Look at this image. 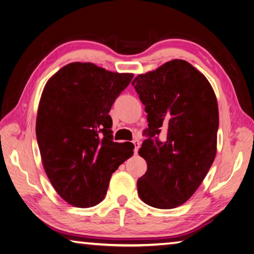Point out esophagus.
<instances>
[{
	"instance_id": "34e87169",
	"label": "esophagus",
	"mask_w": 254,
	"mask_h": 254,
	"mask_svg": "<svg viewBox=\"0 0 254 254\" xmlns=\"http://www.w3.org/2000/svg\"><path fill=\"white\" fill-rule=\"evenodd\" d=\"M133 145H134V154L136 155L137 151H138V148H139V145H140L138 139H134L133 140Z\"/></svg>"
}]
</instances>
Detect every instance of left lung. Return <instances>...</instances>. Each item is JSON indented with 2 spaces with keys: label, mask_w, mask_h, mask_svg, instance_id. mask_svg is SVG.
<instances>
[{
  "label": "left lung",
  "mask_w": 254,
  "mask_h": 254,
  "mask_svg": "<svg viewBox=\"0 0 254 254\" xmlns=\"http://www.w3.org/2000/svg\"><path fill=\"white\" fill-rule=\"evenodd\" d=\"M132 84L146 106L149 136L168 132L164 141L149 138L138 151L147 162L137 181L138 196L154 208H176L198 190L215 159V93L208 79L183 60L138 74Z\"/></svg>",
  "instance_id": "8db88e82"
}]
</instances>
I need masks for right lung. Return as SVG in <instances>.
I'll return each mask as SVG.
<instances>
[{
	"instance_id": "right-lung-1",
	"label": "right lung",
	"mask_w": 254,
	"mask_h": 254,
	"mask_svg": "<svg viewBox=\"0 0 254 254\" xmlns=\"http://www.w3.org/2000/svg\"><path fill=\"white\" fill-rule=\"evenodd\" d=\"M133 76L78 62L43 88L35 123L41 160L56 192L73 207L102 201L111 175L133 155L132 143L113 141L108 115Z\"/></svg>"
}]
</instances>
